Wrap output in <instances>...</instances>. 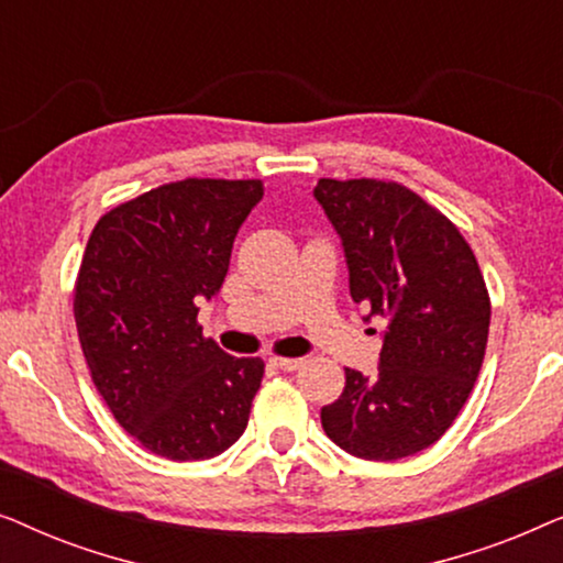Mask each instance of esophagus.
I'll return each mask as SVG.
<instances>
[{"label": "esophagus", "instance_id": "1", "mask_svg": "<svg viewBox=\"0 0 563 563\" xmlns=\"http://www.w3.org/2000/svg\"><path fill=\"white\" fill-rule=\"evenodd\" d=\"M276 368H282V372H295V368L302 366V358H272Z\"/></svg>", "mask_w": 563, "mask_h": 563}]
</instances>
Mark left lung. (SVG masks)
<instances>
[{"mask_svg": "<svg viewBox=\"0 0 563 563\" xmlns=\"http://www.w3.org/2000/svg\"><path fill=\"white\" fill-rule=\"evenodd\" d=\"M314 199L341 238L353 302L387 320L379 368H345L320 410L330 441L366 461L433 445L468 399L489 335V295L451 220L402 184L320 179Z\"/></svg>", "mask_w": 563, "mask_h": 563, "instance_id": "8db88e82", "label": "left lung"}]
</instances>
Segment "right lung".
Wrapping results in <instances>:
<instances>
[{"label": "right lung", "mask_w": 563, "mask_h": 563, "mask_svg": "<svg viewBox=\"0 0 563 563\" xmlns=\"http://www.w3.org/2000/svg\"><path fill=\"white\" fill-rule=\"evenodd\" d=\"M261 197L256 179L164 184L89 235L74 291L81 351L114 420L161 459H212L249 426L264 361L202 338L197 305L220 291Z\"/></svg>", "instance_id": "add662e5"}]
</instances>
